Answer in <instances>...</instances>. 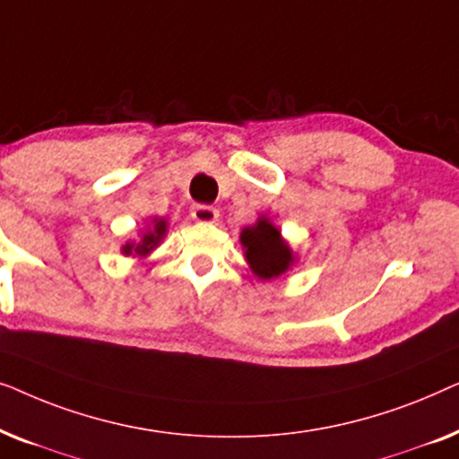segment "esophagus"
I'll return each mask as SVG.
<instances>
[{"instance_id": "obj_1", "label": "esophagus", "mask_w": 459, "mask_h": 459, "mask_svg": "<svg viewBox=\"0 0 459 459\" xmlns=\"http://www.w3.org/2000/svg\"><path fill=\"white\" fill-rule=\"evenodd\" d=\"M190 215H192V219H196V221H200V223H212V221H217L219 211L215 209V206H209V204H194Z\"/></svg>"}]
</instances>
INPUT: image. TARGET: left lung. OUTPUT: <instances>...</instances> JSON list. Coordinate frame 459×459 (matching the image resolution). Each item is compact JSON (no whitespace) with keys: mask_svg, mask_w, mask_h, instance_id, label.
<instances>
[{"mask_svg":"<svg viewBox=\"0 0 459 459\" xmlns=\"http://www.w3.org/2000/svg\"><path fill=\"white\" fill-rule=\"evenodd\" d=\"M242 244L253 272L261 280L278 278L290 267L292 253L280 238V231L267 219H259L253 228L242 230Z\"/></svg>","mask_w":459,"mask_h":459,"instance_id":"8db88e82","label":"left lung"}]
</instances>
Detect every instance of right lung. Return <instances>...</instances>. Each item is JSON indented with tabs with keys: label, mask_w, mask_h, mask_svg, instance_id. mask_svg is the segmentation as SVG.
<instances>
[{
	"label": "right lung",
	"mask_w": 459,
	"mask_h": 459,
	"mask_svg": "<svg viewBox=\"0 0 459 459\" xmlns=\"http://www.w3.org/2000/svg\"><path fill=\"white\" fill-rule=\"evenodd\" d=\"M165 231H167V223L162 221H156V225H154V230L152 231H148L146 236H143V240L137 244V247H134V244H127V247L123 248V253L125 255H131V253H137V255H146L148 250H152L156 244H159V240L162 236H165Z\"/></svg>",
	"instance_id": "add662e5"
}]
</instances>
